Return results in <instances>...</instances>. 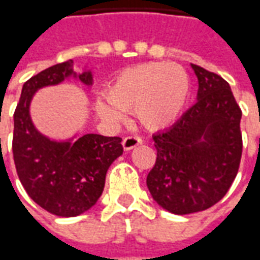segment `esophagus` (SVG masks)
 Returning <instances> with one entry per match:
<instances>
[{
	"label": "esophagus",
	"mask_w": 260,
	"mask_h": 260,
	"mask_svg": "<svg viewBox=\"0 0 260 260\" xmlns=\"http://www.w3.org/2000/svg\"><path fill=\"white\" fill-rule=\"evenodd\" d=\"M142 143H143V141H142L141 136H126L124 141H122V146H124L125 150H131V149L139 146Z\"/></svg>",
	"instance_id": "obj_1"
}]
</instances>
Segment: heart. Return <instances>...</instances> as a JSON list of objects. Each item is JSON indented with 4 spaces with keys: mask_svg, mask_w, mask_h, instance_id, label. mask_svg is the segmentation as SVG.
Returning a JSON list of instances; mask_svg holds the SVG:
<instances>
[{
    "mask_svg": "<svg viewBox=\"0 0 260 260\" xmlns=\"http://www.w3.org/2000/svg\"><path fill=\"white\" fill-rule=\"evenodd\" d=\"M189 94L185 69L171 62H146L122 71L108 85L97 102L100 117L118 122L124 113H134L138 122L149 131L163 129L180 117Z\"/></svg>",
    "mask_w": 260,
    "mask_h": 260,
    "instance_id": "1",
    "label": "heart"
}]
</instances>
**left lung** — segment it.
I'll use <instances>...</instances> for the list:
<instances>
[{
    "mask_svg": "<svg viewBox=\"0 0 260 260\" xmlns=\"http://www.w3.org/2000/svg\"><path fill=\"white\" fill-rule=\"evenodd\" d=\"M198 102L171 128L153 135L156 163L146 184L153 199L174 214L206 210L229 192L242 154L241 111L220 75L191 64Z\"/></svg>",
    "mask_w": 260,
    "mask_h": 260,
    "instance_id": "left-lung-1",
    "label": "left lung"
}]
</instances>
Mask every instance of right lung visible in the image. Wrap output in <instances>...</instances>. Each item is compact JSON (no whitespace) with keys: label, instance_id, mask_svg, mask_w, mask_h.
Here are the masks:
<instances>
[{"label":"right lung","instance_id":"right-lung-1","mask_svg":"<svg viewBox=\"0 0 260 260\" xmlns=\"http://www.w3.org/2000/svg\"><path fill=\"white\" fill-rule=\"evenodd\" d=\"M71 75L76 76L74 61L68 59L31 76L22 87L14 114L12 152L18 177L39 206L59 217L79 216L96 205L108 167L124 152L118 136L86 134L74 143L55 142L35 128L29 113L33 94ZM78 78L91 85L90 72Z\"/></svg>","mask_w":260,"mask_h":260}]
</instances>
